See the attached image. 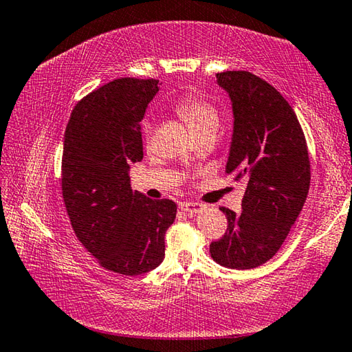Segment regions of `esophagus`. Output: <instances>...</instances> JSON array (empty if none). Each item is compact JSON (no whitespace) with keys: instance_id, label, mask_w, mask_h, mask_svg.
<instances>
[{"instance_id":"esophagus-1","label":"esophagus","mask_w":352,"mask_h":352,"mask_svg":"<svg viewBox=\"0 0 352 352\" xmlns=\"http://www.w3.org/2000/svg\"><path fill=\"white\" fill-rule=\"evenodd\" d=\"M178 208H180V209L183 210V212L190 214V215L201 212V210L204 209L203 204H200V203H192V201H182L180 204H178Z\"/></svg>"}]
</instances>
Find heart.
I'll return each mask as SVG.
<instances>
[{
	"mask_svg": "<svg viewBox=\"0 0 352 352\" xmlns=\"http://www.w3.org/2000/svg\"><path fill=\"white\" fill-rule=\"evenodd\" d=\"M175 111L180 117L186 121L189 129L192 131L194 135L206 131H215L220 126V117L212 104L208 101L200 100L197 97H186L178 101L175 104ZM152 133V126L149 123L143 124V135L149 140Z\"/></svg>",
	"mask_w": 352,
	"mask_h": 352,
	"instance_id": "b5f03b06",
	"label": "heart"
}]
</instances>
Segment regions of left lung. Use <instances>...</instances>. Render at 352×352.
<instances>
[{"instance_id":"1","label":"left lung","mask_w":352,"mask_h":352,"mask_svg":"<svg viewBox=\"0 0 352 352\" xmlns=\"http://www.w3.org/2000/svg\"><path fill=\"white\" fill-rule=\"evenodd\" d=\"M232 103L234 131L226 174L245 180L241 212L226 214L228 229L210 243V257L231 270L266 263L283 245L306 201L311 164L302 127L270 82L245 70L217 74Z\"/></svg>"}]
</instances>
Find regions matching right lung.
Returning <instances> with one entry per match:
<instances>
[{
	"label": "right lung",
	"mask_w": 352,
	"mask_h": 352,
	"mask_svg": "<svg viewBox=\"0 0 352 352\" xmlns=\"http://www.w3.org/2000/svg\"><path fill=\"white\" fill-rule=\"evenodd\" d=\"M157 92V80L107 82L74 107L65 133L61 186L70 223L98 263L123 276L162 263L177 214L172 200L131 188V164L143 160L140 121Z\"/></svg>",
	"instance_id": "obj_1"
}]
</instances>
